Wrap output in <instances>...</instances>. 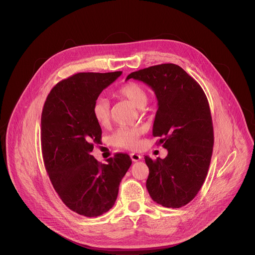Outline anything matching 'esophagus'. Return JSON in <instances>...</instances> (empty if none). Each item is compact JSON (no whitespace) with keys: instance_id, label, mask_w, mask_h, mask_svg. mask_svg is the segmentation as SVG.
<instances>
[{"instance_id":"1","label":"esophagus","mask_w":255,"mask_h":255,"mask_svg":"<svg viewBox=\"0 0 255 255\" xmlns=\"http://www.w3.org/2000/svg\"><path fill=\"white\" fill-rule=\"evenodd\" d=\"M130 158H131V160L132 161H139V160H141L142 159V156L140 155V154H136V153H131L130 154Z\"/></svg>"}]
</instances>
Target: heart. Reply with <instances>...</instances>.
Returning <instances> with one entry per match:
<instances>
[{"mask_svg":"<svg viewBox=\"0 0 255 255\" xmlns=\"http://www.w3.org/2000/svg\"><path fill=\"white\" fill-rule=\"evenodd\" d=\"M116 95L129 101L134 107L143 108L148 101V93L146 89L134 82L123 85L116 92ZM94 120L100 126H106L110 121V106L104 98H98L92 107ZM143 133L142 128L123 127L117 129L112 135L114 146L134 150L140 145V136Z\"/></svg>","mask_w":255,"mask_h":255,"instance_id":"b5f03b06","label":"heart"}]
</instances>
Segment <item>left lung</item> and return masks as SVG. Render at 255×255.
<instances>
[{"label": "left lung", "instance_id": "1", "mask_svg": "<svg viewBox=\"0 0 255 255\" xmlns=\"http://www.w3.org/2000/svg\"><path fill=\"white\" fill-rule=\"evenodd\" d=\"M147 84L158 100L153 135L167 149L164 159L145 156L149 167L146 182L151 198L164 207L180 208L200 191L209 168L213 126L206 95L182 67L172 63L131 72Z\"/></svg>", "mask_w": 255, "mask_h": 255}]
</instances>
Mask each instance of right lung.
Wrapping results in <instances>:
<instances>
[{"label":"right lung","instance_id":"obj_1","mask_svg":"<svg viewBox=\"0 0 255 255\" xmlns=\"http://www.w3.org/2000/svg\"><path fill=\"white\" fill-rule=\"evenodd\" d=\"M122 73L69 76L51 90L42 112V153L50 181L69 209L89 218L99 217L114 205L122 179L131 164L126 153H115L107 164L91 155L102 134L93 117V104Z\"/></svg>","mask_w":255,"mask_h":255}]
</instances>
